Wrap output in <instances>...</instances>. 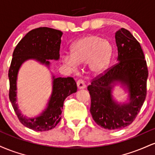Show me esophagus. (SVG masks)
I'll list each match as a JSON object with an SVG mask.
<instances>
[{
    "instance_id": "1",
    "label": "esophagus",
    "mask_w": 155,
    "mask_h": 155,
    "mask_svg": "<svg viewBox=\"0 0 155 155\" xmlns=\"http://www.w3.org/2000/svg\"><path fill=\"white\" fill-rule=\"evenodd\" d=\"M77 87H78V89H79V90H81V89H84L86 87V85H85L84 82V81L82 79H79L77 81Z\"/></svg>"
}]
</instances>
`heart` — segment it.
<instances>
[{"instance_id":"b5f03b06","label":"heart","mask_w":155,"mask_h":155,"mask_svg":"<svg viewBox=\"0 0 155 155\" xmlns=\"http://www.w3.org/2000/svg\"><path fill=\"white\" fill-rule=\"evenodd\" d=\"M112 47L107 40L97 35H90L80 38L74 44L72 56L64 57V63L75 69L78 64L90 63V68L95 74H100L109 64Z\"/></svg>"}]
</instances>
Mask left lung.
<instances>
[{
	"instance_id": "left-lung-1",
	"label": "left lung",
	"mask_w": 155,
	"mask_h": 155,
	"mask_svg": "<svg viewBox=\"0 0 155 155\" xmlns=\"http://www.w3.org/2000/svg\"><path fill=\"white\" fill-rule=\"evenodd\" d=\"M115 39L118 63L95 76L87 87L92 119L108 130L123 128L135 120L147 97L149 75L142 48L130 32L121 28ZM116 81L129 88V104H117L112 99L111 90Z\"/></svg>"
}]
</instances>
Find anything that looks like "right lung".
<instances>
[{"label":"right lung","instance_id":"right-lung-1","mask_svg":"<svg viewBox=\"0 0 155 155\" xmlns=\"http://www.w3.org/2000/svg\"><path fill=\"white\" fill-rule=\"evenodd\" d=\"M60 31L42 27L28 32L16 46L9 70L10 101L19 122L28 128L35 131H47L54 128L61 120L63 103L68 96L77 91L74 78H54L53 90L47 109L41 116L33 119L23 117L16 104L17 76L19 67L27 60L35 59L49 65L48 60H58L61 44Z\"/></svg>","mask_w":155,"mask_h":155}]
</instances>
